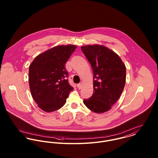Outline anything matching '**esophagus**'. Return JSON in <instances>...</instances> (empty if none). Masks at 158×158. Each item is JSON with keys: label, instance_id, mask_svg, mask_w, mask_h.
<instances>
[{"label": "esophagus", "instance_id": "obj_1", "mask_svg": "<svg viewBox=\"0 0 158 158\" xmlns=\"http://www.w3.org/2000/svg\"><path fill=\"white\" fill-rule=\"evenodd\" d=\"M77 88H78L79 89H80L82 88V85H81V83H78V84H77Z\"/></svg>", "mask_w": 158, "mask_h": 158}]
</instances>
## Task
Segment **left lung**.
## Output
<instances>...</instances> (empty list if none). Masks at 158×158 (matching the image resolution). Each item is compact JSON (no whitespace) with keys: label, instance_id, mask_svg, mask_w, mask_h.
Wrapping results in <instances>:
<instances>
[{"label":"left lung","instance_id":"left-lung-1","mask_svg":"<svg viewBox=\"0 0 158 158\" xmlns=\"http://www.w3.org/2000/svg\"><path fill=\"white\" fill-rule=\"evenodd\" d=\"M94 73V92L84 104L96 113L111 108L123 90L126 82V67L120 58L110 48L97 45L81 47Z\"/></svg>","mask_w":158,"mask_h":158}]
</instances>
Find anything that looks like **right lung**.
I'll list each match as a JSON object with an SVG mask.
<instances>
[{
  "label": "right lung",
  "instance_id": "obj_1",
  "mask_svg": "<svg viewBox=\"0 0 158 158\" xmlns=\"http://www.w3.org/2000/svg\"><path fill=\"white\" fill-rule=\"evenodd\" d=\"M77 46L58 45L37 56L29 67L28 80L32 97L45 112L60 109L73 90L68 81L65 64Z\"/></svg>",
  "mask_w": 158,
  "mask_h": 158
}]
</instances>
